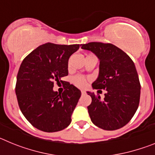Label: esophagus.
<instances>
[{
	"label": "esophagus",
	"mask_w": 155,
	"mask_h": 155,
	"mask_svg": "<svg viewBox=\"0 0 155 155\" xmlns=\"http://www.w3.org/2000/svg\"><path fill=\"white\" fill-rule=\"evenodd\" d=\"M86 92L84 91H81V94H85Z\"/></svg>",
	"instance_id": "esophagus-1"
}]
</instances>
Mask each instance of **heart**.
I'll return each instance as SVG.
<instances>
[{
    "mask_svg": "<svg viewBox=\"0 0 155 155\" xmlns=\"http://www.w3.org/2000/svg\"><path fill=\"white\" fill-rule=\"evenodd\" d=\"M87 78L82 75H77L73 78V81L76 86L79 87H83L86 84Z\"/></svg>",
    "mask_w": 155,
    "mask_h": 155,
    "instance_id": "1",
    "label": "heart"
}]
</instances>
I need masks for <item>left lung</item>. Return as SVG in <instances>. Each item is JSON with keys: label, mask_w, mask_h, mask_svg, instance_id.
<instances>
[{"label": "left lung", "mask_w": 155, "mask_h": 155, "mask_svg": "<svg viewBox=\"0 0 155 155\" xmlns=\"http://www.w3.org/2000/svg\"><path fill=\"white\" fill-rule=\"evenodd\" d=\"M81 46L99 60L98 76L92 88L106 91L104 99L87 91L91 97L87 106L91 122L105 130L122 128L134 116L140 102V84L134 63L125 52L111 43L92 42Z\"/></svg>", "instance_id": "obj_1"}]
</instances>
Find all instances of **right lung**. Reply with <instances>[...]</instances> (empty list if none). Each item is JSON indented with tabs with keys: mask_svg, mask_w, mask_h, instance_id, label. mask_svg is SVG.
<instances>
[{
	"mask_svg": "<svg viewBox=\"0 0 155 155\" xmlns=\"http://www.w3.org/2000/svg\"><path fill=\"white\" fill-rule=\"evenodd\" d=\"M79 47L47 42L30 53L20 66L15 86L19 108L39 130L57 132L71 124L81 92L61 78L68 75L69 58ZM54 81L65 83L62 94L53 91Z\"/></svg>",
	"mask_w": 155,
	"mask_h": 155,
	"instance_id": "obj_1",
	"label": "right lung"
}]
</instances>
